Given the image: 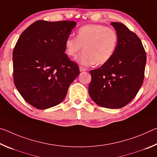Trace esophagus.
<instances>
[{
	"mask_svg": "<svg viewBox=\"0 0 157 157\" xmlns=\"http://www.w3.org/2000/svg\"><path fill=\"white\" fill-rule=\"evenodd\" d=\"M86 71V68H84L82 67V66H79V71L80 72H83V71Z\"/></svg>",
	"mask_w": 157,
	"mask_h": 157,
	"instance_id": "obj_1",
	"label": "esophagus"
}]
</instances>
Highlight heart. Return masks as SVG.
I'll return each instance as SVG.
<instances>
[{"instance_id":"obj_1","label":"heart","mask_w":157,"mask_h":157,"mask_svg":"<svg viewBox=\"0 0 157 157\" xmlns=\"http://www.w3.org/2000/svg\"><path fill=\"white\" fill-rule=\"evenodd\" d=\"M118 36L112 28L99 24H89L79 28L77 38L68 36L65 41V52L75 57L80 65L89 66L96 63L105 64L113 56L118 45Z\"/></svg>"}]
</instances>
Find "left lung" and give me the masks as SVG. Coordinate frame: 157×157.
<instances>
[{
  "mask_svg": "<svg viewBox=\"0 0 157 157\" xmlns=\"http://www.w3.org/2000/svg\"><path fill=\"white\" fill-rule=\"evenodd\" d=\"M118 36L113 56L90 71L89 94L100 107L120 109L134 99L144 79L146 53L141 41L123 23H111Z\"/></svg>",
  "mask_w": 157,
  "mask_h": 157,
  "instance_id": "left-lung-1",
  "label": "left lung"
}]
</instances>
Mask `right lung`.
<instances>
[{
    "instance_id": "right-lung-1",
    "label": "right lung",
    "mask_w": 157,
    "mask_h": 157,
    "mask_svg": "<svg viewBox=\"0 0 157 157\" xmlns=\"http://www.w3.org/2000/svg\"><path fill=\"white\" fill-rule=\"evenodd\" d=\"M76 22L37 21L21 34L13 51L14 82L26 102L46 109L64 100L79 74L65 54V41Z\"/></svg>"
}]
</instances>
